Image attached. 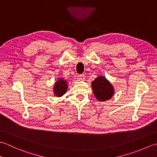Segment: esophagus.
<instances>
[{
    "mask_svg": "<svg viewBox=\"0 0 157 157\" xmlns=\"http://www.w3.org/2000/svg\"><path fill=\"white\" fill-rule=\"evenodd\" d=\"M77 79H78V81H84L85 75H84V74L79 75H78V78H77Z\"/></svg>",
    "mask_w": 157,
    "mask_h": 157,
    "instance_id": "34e87169",
    "label": "esophagus"
}]
</instances>
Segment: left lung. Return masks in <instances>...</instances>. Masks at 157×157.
<instances>
[{
	"instance_id": "left-lung-1",
	"label": "left lung",
	"mask_w": 157,
	"mask_h": 157,
	"mask_svg": "<svg viewBox=\"0 0 157 157\" xmlns=\"http://www.w3.org/2000/svg\"><path fill=\"white\" fill-rule=\"evenodd\" d=\"M92 88L96 98L104 102L111 99L114 94V88L107 79L103 76H98L92 82Z\"/></svg>"
}]
</instances>
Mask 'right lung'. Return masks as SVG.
Returning a JSON list of instances; mask_svg holds the SVG:
<instances>
[{"label":"right lung","instance_id":"obj_1","mask_svg":"<svg viewBox=\"0 0 157 157\" xmlns=\"http://www.w3.org/2000/svg\"><path fill=\"white\" fill-rule=\"evenodd\" d=\"M67 88L68 85L67 80L63 78H59L53 87V92H54L55 96L57 97H61L67 92Z\"/></svg>","mask_w":157,"mask_h":157}]
</instances>
